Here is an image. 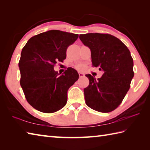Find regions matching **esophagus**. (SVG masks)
<instances>
[{"mask_svg":"<svg viewBox=\"0 0 150 150\" xmlns=\"http://www.w3.org/2000/svg\"><path fill=\"white\" fill-rule=\"evenodd\" d=\"M79 77H83V76H84V73H82V72H79Z\"/></svg>","mask_w":150,"mask_h":150,"instance_id":"1","label":"esophagus"}]
</instances>
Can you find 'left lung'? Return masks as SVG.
Masks as SVG:
<instances>
[{"mask_svg": "<svg viewBox=\"0 0 150 150\" xmlns=\"http://www.w3.org/2000/svg\"><path fill=\"white\" fill-rule=\"evenodd\" d=\"M79 39L91 51L92 65L103 71L100 78L86 76L90 84L84 89L88 107L108 113L122 103L134 76L133 60L122 41L110 34H81Z\"/></svg>", "mask_w": 150, "mask_h": 150, "instance_id": "8db88e82", "label": "left lung"}]
</instances>
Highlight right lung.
Returning a JSON list of instances; mask_svg holds the SVG:
<instances>
[{
  "instance_id": "obj_1",
  "label": "right lung",
  "mask_w": 150,
  "mask_h": 150,
  "mask_svg": "<svg viewBox=\"0 0 150 150\" xmlns=\"http://www.w3.org/2000/svg\"><path fill=\"white\" fill-rule=\"evenodd\" d=\"M78 34L49 30L29 39L22 50L18 63L20 84L27 101L43 113H53L65 106L68 89L79 79L70 68L60 75L54 70L57 62L66 58L68 47Z\"/></svg>"
}]
</instances>
